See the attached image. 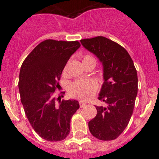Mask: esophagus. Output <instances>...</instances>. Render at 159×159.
Here are the masks:
<instances>
[{
  "label": "esophagus",
  "mask_w": 159,
  "mask_h": 159,
  "mask_svg": "<svg viewBox=\"0 0 159 159\" xmlns=\"http://www.w3.org/2000/svg\"><path fill=\"white\" fill-rule=\"evenodd\" d=\"M87 105L86 102H83V101H80V107H85Z\"/></svg>",
  "instance_id": "1"
}]
</instances>
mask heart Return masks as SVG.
Here are the masks:
<instances>
[{
	"instance_id": "b5f03b06",
	"label": "heart",
	"mask_w": 159,
	"mask_h": 159,
	"mask_svg": "<svg viewBox=\"0 0 159 159\" xmlns=\"http://www.w3.org/2000/svg\"><path fill=\"white\" fill-rule=\"evenodd\" d=\"M90 60H95V58L90 55H85L83 58V62H87ZM66 67H64V71ZM97 89V84L93 80H75L70 84L68 88V93L73 98L87 100L93 95Z\"/></svg>"
}]
</instances>
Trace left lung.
<instances>
[{
    "label": "left lung",
    "mask_w": 159,
    "mask_h": 159,
    "mask_svg": "<svg viewBox=\"0 0 159 159\" xmlns=\"http://www.w3.org/2000/svg\"><path fill=\"white\" fill-rule=\"evenodd\" d=\"M95 54L103 67V80L99 99L106 107L95 106L97 115L88 123L90 132L98 139H117L128 125L138 93L137 71L127 51L103 36L80 40Z\"/></svg>",
    "instance_id": "left-lung-1"
}]
</instances>
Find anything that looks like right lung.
<instances>
[{
	"label": "right lung",
	"mask_w": 159,
	"mask_h": 159,
	"mask_svg": "<svg viewBox=\"0 0 159 159\" xmlns=\"http://www.w3.org/2000/svg\"><path fill=\"white\" fill-rule=\"evenodd\" d=\"M80 47L79 41L46 40L20 67L18 87L25 115L38 135L47 141H61L68 135L71 119L80 107L77 100L60 98L57 103L54 97L64 67Z\"/></svg>",
	"instance_id": "right-lung-1"
}]
</instances>
